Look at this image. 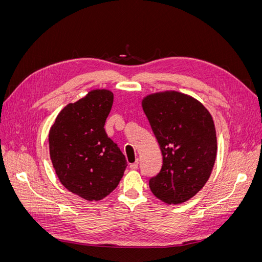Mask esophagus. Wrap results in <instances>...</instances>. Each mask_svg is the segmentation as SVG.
<instances>
[{
  "mask_svg": "<svg viewBox=\"0 0 262 262\" xmlns=\"http://www.w3.org/2000/svg\"><path fill=\"white\" fill-rule=\"evenodd\" d=\"M138 166H139V160H137L134 163L130 164V168H131V169H137Z\"/></svg>",
  "mask_w": 262,
  "mask_h": 262,
  "instance_id": "34e87169",
  "label": "esophagus"
}]
</instances>
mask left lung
Returning <instances> with one entry per match:
<instances>
[{
	"instance_id": "obj_1",
	"label": "left lung",
	"mask_w": 262,
	"mask_h": 262,
	"mask_svg": "<svg viewBox=\"0 0 262 262\" xmlns=\"http://www.w3.org/2000/svg\"><path fill=\"white\" fill-rule=\"evenodd\" d=\"M142 108L163 155L161 171L149 179L150 191L169 205L184 203L207 184L215 163L213 118L199 100L176 91L146 95Z\"/></svg>"
}]
</instances>
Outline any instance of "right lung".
Returning <instances> with one entry per match:
<instances>
[{
  "label": "right lung",
  "mask_w": 262,
  "mask_h": 262,
  "mask_svg": "<svg viewBox=\"0 0 262 262\" xmlns=\"http://www.w3.org/2000/svg\"><path fill=\"white\" fill-rule=\"evenodd\" d=\"M113 102L112 91L92 90L63 108L49 131L50 160L60 182L87 201L113 192L126 167L104 129Z\"/></svg>",
  "instance_id": "1"
}]
</instances>
